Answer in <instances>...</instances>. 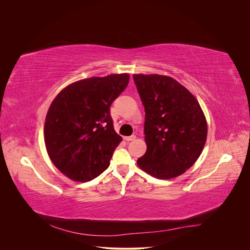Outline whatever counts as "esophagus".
<instances>
[{
  "label": "esophagus",
  "mask_w": 250,
  "mask_h": 250,
  "mask_svg": "<svg viewBox=\"0 0 250 250\" xmlns=\"http://www.w3.org/2000/svg\"><path fill=\"white\" fill-rule=\"evenodd\" d=\"M125 140L126 141H130V140H134L135 139V135H130V136H125L124 137Z\"/></svg>",
  "instance_id": "obj_1"
}]
</instances>
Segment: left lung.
Returning <instances> with one entry per match:
<instances>
[{"instance_id": "obj_1", "label": "left lung", "mask_w": 250, "mask_h": 250, "mask_svg": "<svg viewBox=\"0 0 250 250\" xmlns=\"http://www.w3.org/2000/svg\"><path fill=\"white\" fill-rule=\"evenodd\" d=\"M146 111V152L138 167L158 179L182 175L200 157L208 124L195 96L175 79L158 74H133Z\"/></svg>"}]
</instances>
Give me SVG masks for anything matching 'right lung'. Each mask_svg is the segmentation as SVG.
Segmentation results:
<instances>
[{
	"label": "right lung",
	"instance_id": "add662e5",
	"mask_svg": "<svg viewBox=\"0 0 250 250\" xmlns=\"http://www.w3.org/2000/svg\"><path fill=\"white\" fill-rule=\"evenodd\" d=\"M128 81L127 73L79 80L52 101L44 142L50 160L69 179L87 182L109 167L123 140L114 128L110 106Z\"/></svg>",
	"mask_w": 250,
	"mask_h": 250
}]
</instances>
